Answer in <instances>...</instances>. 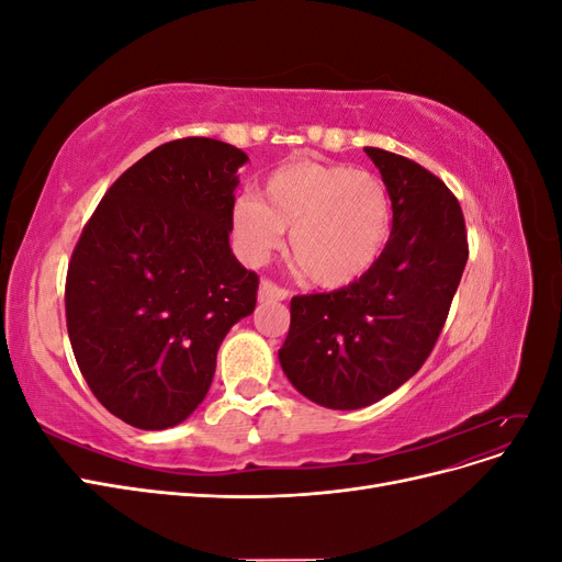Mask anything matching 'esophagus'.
<instances>
[{
    "label": "esophagus",
    "mask_w": 562,
    "mask_h": 562,
    "mask_svg": "<svg viewBox=\"0 0 562 562\" xmlns=\"http://www.w3.org/2000/svg\"><path fill=\"white\" fill-rule=\"evenodd\" d=\"M258 297H260V302H267V300H288V297H291V291H288V288H283V285H277L274 281L262 279Z\"/></svg>",
    "instance_id": "esophagus-1"
}]
</instances>
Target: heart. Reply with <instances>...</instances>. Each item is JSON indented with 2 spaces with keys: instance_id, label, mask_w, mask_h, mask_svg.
Masks as SVG:
<instances>
[{
  "instance_id": "obj_1",
  "label": "heart",
  "mask_w": 562,
  "mask_h": 562,
  "mask_svg": "<svg viewBox=\"0 0 562 562\" xmlns=\"http://www.w3.org/2000/svg\"><path fill=\"white\" fill-rule=\"evenodd\" d=\"M234 239L260 265L291 229V258L316 285L342 288L378 265L394 229L386 184L351 166L295 161L277 168L262 194L236 201Z\"/></svg>"
}]
</instances>
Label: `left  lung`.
Wrapping results in <instances>:
<instances>
[{"mask_svg":"<svg viewBox=\"0 0 562 562\" xmlns=\"http://www.w3.org/2000/svg\"><path fill=\"white\" fill-rule=\"evenodd\" d=\"M394 203L378 265L333 293L295 295L279 361L302 396L356 411L396 391L429 359L469 260L462 209L417 161L366 147Z\"/></svg>","mask_w":562,"mask_h":562,"instance_id":"1","label":"left lung"}]
</instances>
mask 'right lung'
Masks as SVG:
<instances>
[{"label": "right lung", "instance_id": "obj_1", "mask_svg": "<svg viewBox=\"0 0 562 562\" xmlns=\"http://www.w3.org/2000/svg\"><path fill=\"white\" fill-rule=\"evenodd\" d=\"M246 161L213 138L159 145L114 180L72 250L65 318L77 366L135 429L196 411L225 335L258 302V274L229 248Z\"/></svg>", "mask_w": 562, "mask_h": 562}]
</instances>
